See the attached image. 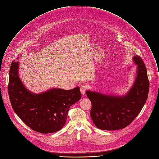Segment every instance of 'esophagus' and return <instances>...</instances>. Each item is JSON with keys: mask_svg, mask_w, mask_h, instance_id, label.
Masks as SVG:
<instances>
[{"mask_svg": "<svg viewBox=\"0 0 159 159\" xmlns=\"http://www.w3.org/2000/svg\"><path fill=\"white\" fill-rule=\"evenodd\" d=\"M87 88H88L87 86H86V85H84V84L80 86V91H81V93H82L83 95H84V94L85 93L86 91L87 90Z\"/></svg>", "mask_w": 159, "mask_h": 159, "instance_id": "34e87169", "label": "esophagus"}]
</instances>
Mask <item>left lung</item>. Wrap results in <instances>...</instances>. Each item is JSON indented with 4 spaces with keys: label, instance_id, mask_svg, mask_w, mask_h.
I'll return each instance as SVG.
<instances>
[{
    "label": "left lung",
    "instance_id": "8db88e82",
    "mask_svg": "<svg viewBox=\"0 0 159 159\" xmlns=\"http://www.w3.org/2000/svg\"><path fill=\"white\" fill-rule=\"evenodd\" d=\"M133 60L137 66V76L133 86L125 95L86 92L92 103L91 118L98 129L106 130L124 129L133 122L144 107L149 89L147 70L139 56H135Z\"/></svg>",
    "mask_w": 159,
    "mask_h": 159
}]
</instances>
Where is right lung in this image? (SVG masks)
Masks as SVG:
<instances>
[{
    "instance_id": "add662e5",
    "label": "right lung",
    "mask_w": 159,
    "mask_h": 159,
    "mask_svg": "<svg viewBox=\"0 0 159 159\" xmlns=\"http://www.w3.org/2000/svg\"><path fill=\"white\" fill-rule=\"evenodd\" d=\"M18 66V62L13 61L9 71L8 90L13 110L34 131L49 134L60 130L66 124L70 107L81 98L80 88L34 93L20 80Z\"/></svg>"
}]
</instances>
